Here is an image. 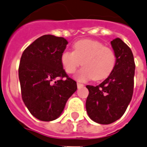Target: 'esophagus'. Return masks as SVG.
<instances>
[{
	"mask_svg": "<svg viewBox=\"0 0 147 147\" xmlns=\"http://www.w3.org/2000/svg\"><path fill=\"white\" fill-rule=\"evenodd\" d=\"M77 87L78 88H82V87H84V84H81V83H77Z\"/></svg>",
	"mask_w": 147,
	"mask_h": 147,
	"instance_id": "34e87169",
	"label": "esophagus"
}]
</instances>
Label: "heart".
I'll use <instances>...</instances> for the list:
<instances>
[{
    "mask_svg": "<svg viewBox=\"0 0 147 147\" xmlns=\"http://www.w3.org/2000/svg\"><path fill=\"white\" fill-rule=\"evenodd\" d=\"M72 47L73 51H63L60 60L69 74L74 73L81 64L83 65L75 76L78 81L103 80L115 69L117 63L115 51L100 41L83 39L74 43Z\"/></svg>",
    "mask_w": 147,
    "mask_h": 147,
    "instance_id": "1",
    "label": "heart"
}]
</instances>
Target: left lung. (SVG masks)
Segmentation results:
<instances>
[{
  "label": "left lung",
  "mask_w": 147,
  "mask_h": 147,
  "mask_svg": "<svg viewBox=\"0 0 147 147\" xmlns=\"http://www.w3.org/2000/svg\"><path fill=\"white\" fill-rule=\"evenodd\" d=\"M117 57L115 69L97 86L87 85L89 90L86 109L90 119L109 125L119 119L131 100L135 63L131 50L119 38L111 41Z\"/></svg>",
  "instance_id": "1"
}]
</instances>
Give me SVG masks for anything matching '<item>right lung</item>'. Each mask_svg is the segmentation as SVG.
Returning <instances> with one entry per match:
<instances>
[{"label":"right lung","mask_w":147,"mask_h":147,"mask_svg":"<svg viewBox=\"0 0 147 147\" xmlns=\"http://www.w3.org/2000/svg\"><path fill=\"white\" fill-rule=\"evenodd\" d=\"M67 44L64 38L45 34L27 47L20 59L22 100L40 121L57 119L77 90V83L65 73L60 60Z\"/></svg>","instance_id":"right-lung-1"}]
</instances>
